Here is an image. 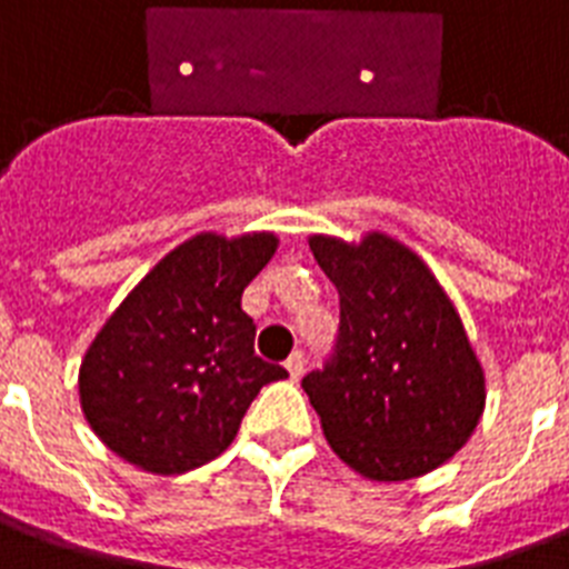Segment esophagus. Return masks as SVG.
Instances as JSON below:
<instances>
[{"instance_id":"34e87169","label":"esophagus","mask_w":569,"mask_h":569,"mask_svg":"<svg viewBox=\"0 0 569 569\" xmlns=\"http://www.w3.org/2000/svg\"><path fill=\"white\" fill-rule=\"evenodd\" d=\"M303 353H292V357L286 359V371H289V380L298 382L300 380V373H303Z\"/></svg>"}]
</instances>
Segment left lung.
Returning a JSON list of instances; mask_svg holds the SVG:
<instances>
[{
	"instance_id": "left-lung-1",
	"label": "left lung",
	"mask_w": 569,
	"mask_h": 569,
	"mask_svg": "<svg viewBox=\"0 0 569 569\" xmlns=\"http://www.w3.org/2000/svg\"><path fill=\"white\" fill-rule=\"evenodd\" d=\"M339 289V336L303 391L332 452L377 482L441 468L477 429L485 373L445 289L386 233L309 237Z\"/></svg>"
}]
</instances>
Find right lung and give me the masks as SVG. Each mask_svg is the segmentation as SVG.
Listing matches in <instances>:
<instances>
[{
    "label": "right lung",
    "instance_id": "1",
    "mask_svg": "<svg viewBox=\"0 0 569 569\" xmlns=\"http://www.w3.org/2000/svg\"><path fill=\"white\" fill-rule=\"evenodd\" d=\"M274 233H198L169 251L104 321L78 371L87 423L149 473H187L228 450L262 386L289 377L253 353L242 292Z\"/></svg>",
    "mask_w": 569,
    "mask_h": 569
}]
</instances>
